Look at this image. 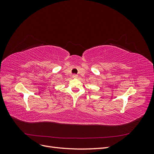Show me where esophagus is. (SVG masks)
Here are the masks:
<instances>
[{
	"label": "esophagus",
	"mask_w": 154,
	"mask_h": 154,
	"mask_svg": "<svg viewBox=\"0 0 154 154\" xmlns=\"http://www.w3.org/2000/svg\"><path fill=\"white\" fill-rule=\"evenodd\" d=\"M77 77H78V75H77V74H73V75H72V78H76Z\"/></svg>",
	"instance_id": "obj_1"
}]
</instances>
